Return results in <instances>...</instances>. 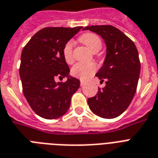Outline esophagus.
<instances>
[{
    "label": "esophagus",
    "mask_w": 158,
    "mask_h": 158,
    "mask_svg": "<svg viewBox=\"0 0 158 158\" xmlns=\"http://www.w3.org/2000/svg\"><path fill=\"white\" fill-rule=\"evenodd\" d=\"M85 84V82L83 81V80H80V86H84Z\"/></svg>",
    "instance_id": "34e87169"
}]
</instances>
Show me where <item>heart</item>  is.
Masks as SVG:
<instances>
[{"label":"heart","instance_id":"1","mask_svg":"<svg viewBox=\"0 0 158 158\" xmlns=\"http://www.w3.org/2000/svg\"><path fill=\"white\" fill-rule=\"evenodd\" d=\"M79 41L86 45L92 52L96 53L101 50L102 47L101 38L98 36L93 33H86L79 38ZM73 41H68L63 47L62 54L64 60L67 64H72L74 62L73 56ZM98 66L95 63H77L72 67L71 74L75 78L81 80H87L91 78L97 71Z\"/></svg>","mask_w":158,"mask_h":158}]
</instances>
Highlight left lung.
<instances>
[{
	"label": "left lung",
	"mask_w": 158,
	"mask_h": 158,
	"mask_svg": "<svg viewBox=\"0 0 158 158\" xmlns=\"http://www.w3.org/2000/svg\"><path fill=\"white\" fill-rule=\"evenodd\" d=\"M102 38L106 46L105 60L96 74L106 86L88 99L90 110L102 118L112 119L121 115L134 98L140 74L139 52L135 43L111 25L88 26Z\"/></svg>",
	"instance_id": "left-lung-1"
}]
</instances>
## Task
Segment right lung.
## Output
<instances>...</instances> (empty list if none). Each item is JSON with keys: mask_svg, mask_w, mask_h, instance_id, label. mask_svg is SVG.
<instances>
[{"mask_svg": "<svg viewBox=\"0 0 158 158\" xmlns=\"http://www.w3.org/2000/svg\"><path fill=\"white\" fill-rule=\"evenodd\" d=\"M83 27L44 28L25 45L19 66L23 95L34 112L48 120L56 119L69 110L72 95L80 82L69 74L62 49ZM67 77L64 83L54 78Z\"/></svg>", "mask_w": 158, "mask_h": 158, "instance_id": "right-lung-1", "label": "right lung"}]
</instances>
